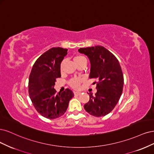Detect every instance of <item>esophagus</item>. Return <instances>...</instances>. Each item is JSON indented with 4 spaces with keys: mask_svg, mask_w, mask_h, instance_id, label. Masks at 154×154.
<instances>
[{
    "mask_svg": "<svg viewBox=\"0 0 154 154\" xmlns=\"http://www.w3.org/2000/svg\"><path fill=\"white\" fill-rule=\"evenodd\" d=\"M73 93H74V95H79L81 94V92H78V91H74L73 92Z\"/></svg>",
    "mask_w": 154,
    "mask_h": 154,
    "instance_id": "esophagus-1",
    "label": "esophagus"
}]
</instances>
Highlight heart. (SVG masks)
<instances>
[{"mask_svg":"<svg viewBox=\"0 0 154 154\" xmlns=\"http://www.w3.org/2000/svg\"><path fill=\"white\" fill-rule=\"evenodd\" d=\"M85 59H86V58L81 55H77L73 57V61L75 63V64H77L78 63L81 62L83 60H85ZM81 82H82V80L81 79L73 78V79H72L71 80L69 81L68 84H69V85H70L72 88L76 89L77 90V89H79V88H80Z\"/></svg>","mask_w":154,"mask_h":154,"instance_id":"b5f03b06","label":"heart"}]
</instances>
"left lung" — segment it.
<instances>
[{
	"label": "left lung",
	"instance_id": "obj_1",
	"mask_svg": "<svg viewBox=\"0 0 154 154\" xmlns=\"http://www.w3.org/2000/svg\"><path fill=\"white\" fill-rule=\"evenodd\" d=\"M78 51L88 57L90 78L98 81L95 82L97 91L95 96L90 93V100L84 104V109L94 116H106L115 108L123 91L124 79L120 63L102 46L80 48Z\"/></svg>",
	"mask_w": 154,
	"mask_h": 154
}]
</instances>
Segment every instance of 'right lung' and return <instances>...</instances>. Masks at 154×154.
Masks as SVG:
<instances>
[{
	"label": "right lung",
	"instance_id": "1",
	"mask_svg": "<svg viewBox=\"0 0 154 154\" xmlns=\"http://www.w3.org/2000/svg\"><path fill=\"white\" fill-rule=\"evenodd\" d=\"M67 49L55 47L49 49L34 63L29 79V95L36 110L48 119H56L66 111L74 96L69 89L56 93V79L61 77V63Z\"/></svg>",
	"mask_w": 154,
	"mask_h": 154
}]
</instances>
